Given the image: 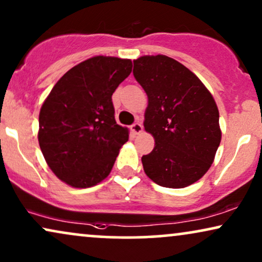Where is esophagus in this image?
Returning a JSON list of instances; mask_svg holds the SVG:
<instances>
[{
	"label": "esophagus",
	"mask_w": 262,
	"mask_h": 262,
	"mask_svg": "<svg viewBox=\"0 0 262 262\" xmlns=\"http://www.w3.org/2000/svg\"><path fill=\"white\" fill-rule=\"evenodd\" d=\"M130 129H132V132H133L134 134H140L142 132V125H141V123L137 122V123H134L133 125H132Z\"/></svg>",
	"instance_id": "obj_1"
}]
</instances>
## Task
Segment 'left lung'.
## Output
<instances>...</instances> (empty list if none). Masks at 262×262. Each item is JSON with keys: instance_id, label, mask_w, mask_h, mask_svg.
Instances as JSON below:
<instances>
[{"instance_id": "8db88e82", "label": "left lung", "mask_w": 262, "mask_h": 262, "mask_svg": "<svg viewBox=\"0 0 262 262\" xmlns=\"http://www.w3.org/2000/svg\"><path fill=\"white\" fill-rule=\"evenodd\" d=\"M133 61V75L148 100L144 127L155 139L154 150L141 158L145 173L160 186H190L207 173L220 145L216 102L173 58L144 55Z\"/></svg>"}]
</instances>
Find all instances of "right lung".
<instances>
[{"instance_id":"obj_1","label":"right lung","mask_w":262,"mask_h":262,"mask_svg":"<svg viewBox=\"0 0 262 262\" xmlns=\"http://www.w3.org/2000/svg\"><path fill=\"white\" fill-rule=\"evenodd\" d=\"M130 59L89 58L70 69L43 101L38 144L48 167L75 188L106 179L128 128L116 123L112 94L132 72Z\"/></svg>"}]
</instances>
